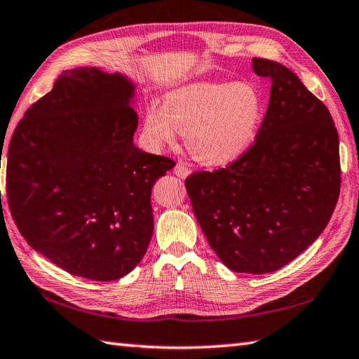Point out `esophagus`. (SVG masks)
<instances>
[{
	"label": "esophagus",
	"instance_id": "esophagus-1",
	"mask_svg": "<svg viewBox=\"0 0 359 359\" xmlns=\"http://www.w3.org/2000/svg\"><path fill=\"white\" fill-rule=\"evenodd\" d=\"M173 173L177 175L178 178H182V180H184V178H187L189 175H190V169H189V167H187L186 164H181V163H178L177 165H175Z\"/></svg>",
	"mask_w": 359,
	"mask_h": 359
}]
</instances>
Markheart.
<instances>
[{"mask_svg":"<svg viewBox=\"0 0 359 359\" xmlns=\"http://www.w3.org/2000/svg\"><path fill=\"white\" fill-rule=\"evenodd\" d=\"M261 116L262 98L253 84L192 83L167 92L161 109H146L144 135L158 149L184 132L186 146L196 161L219 167L249 150Z\"/></svg>","mask_w":359,"mask_h":359,"instance_id":"heart-1","label":"heart"}]
</instances>
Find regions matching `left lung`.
<instances>
[{
	"label": "left lung",
	"mask_w": 359,
	"mask_h": 359,
	"mask_svg": "<svg viewBox=\"0 0 359 359\" xmlns=\"http://www.w3.org/2000/svg\"><path fill=\"white\" fill-rule=\"evenodd\" d=\"M270 78L267 112L253 144L226 169L186 180L195 217L233 272L262 275L304 252L327 226L339 196V140L324 102L290 69L253 58Z\"/></svg>",
	"instance_id": "1"
}]
</instances>
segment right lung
<instances>
[{
    "label": "right lung",
    "instance_id": "obj_1",
    "mask_svg": "<svg viewBox=\"0 0 359 359\" xmlns=\"http://www.w3.org/2000/svg\"><path fill=\"white\" fill-rule=\"evenodd\" d=\"M133 95L124 75L62 72L7 150V203L20 233L87 280L114 281L138 266L154 235L152 187L175 165L133 144Z\"/></svg>",
    "mask_w": 359,
    "mask_h": 359
}]
</instances>
